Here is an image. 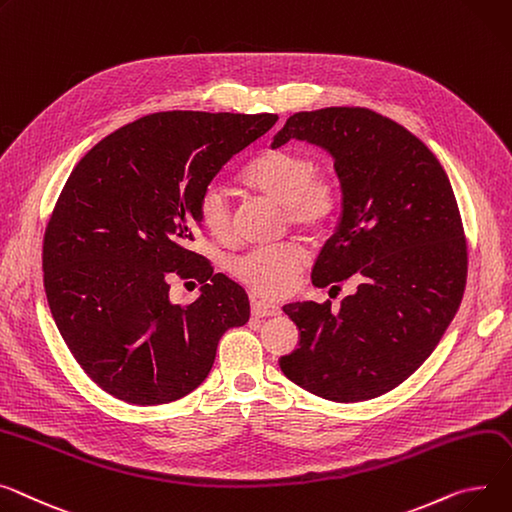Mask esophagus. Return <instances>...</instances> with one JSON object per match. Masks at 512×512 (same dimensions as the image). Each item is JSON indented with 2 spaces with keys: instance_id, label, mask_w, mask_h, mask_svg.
Wrapping results in <instances>:
<instances>
[{
  "instance_id": "1",
  "label": "esophagus",
  "mask_w": 512,
  "mask_h": 512,
  "mask_svg": "<svg viewBox=\"0 0 512 512\" xmlns=\"http://www.w3.org/2000/svg\"><path fill=\"white\" fill-rule=\"evenodd\" d=\"M251 313H253V317L263 319V317H276V315H280L282 311H280V306H278V304H274V302H267V300H253V304H251Z\"/></svg>"
}]
</instances>
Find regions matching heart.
<instances>
[{"mask_svg":"<svg viewBox=\"0 0 512 512\" xmlns=\"http://www.w3.org/2000/svg\"><path fill=\"white\" fill-rule=\"evenodd\" d=\"M245 183L284 206L288 222L300 230H321L339 206V187L329 173L317 170L311 154L294 148H271L247 170ZM199 220L210 234L226 238L232 232V203L224 183L212 181L199 195ZM306 263L296 243L255 247L236 255L228 269L234 280L261 296H284Z\"/></svg>","mask_w":512,"mask_h":512,"instance_id":"heart-1","label":"heart"}]
</instances>
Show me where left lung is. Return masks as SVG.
<instances>
[{
    "mask_svg": "<svg viewBox=\"0 0 512 512\" xmlns=\"http://www.w3.org/2000/svg\"><path fill=\"white\" fill-rule=\"evenodd\" d=\"M325 148L342 183V216L313 284L358 288L342 300L294 302L300 344L280 358L298 387L329 401H364L401 385L453 321L467 280V243L451 181L403 125L364 107L294 113L274 138Z\"/></svg>",
    "mask_w": 512,
    "mask_h": 512,
    "instance_id": "1",
    "label": "left lung"
}]
</instances>
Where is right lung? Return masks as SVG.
<instances>
[{
  "label": "right lung",
  "mask_w": 512,
  "mask_h": 512,
  "mask_svg": "<svg viewBox=\"0 0 512 512\" xmlns=\"http://www.w3.org/2000/svg\"><path fill=\"white\" fill-rule=\"evenodd\" d=\"M278 115L152 113L100 140L72 170L43 241V282L63 342L88 377L133 405L197 389L220 337L249 321L247 292L189 249L199 195ZM175 277L202 296L173 305Z\"/></svg>",
  "instance_id": "add662e5"
}]
</instances>
